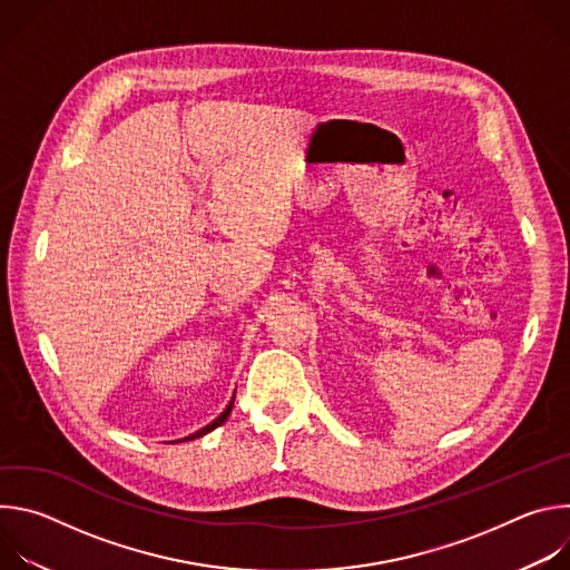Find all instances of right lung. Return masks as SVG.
Wrapping results in <instances>:
<instances>
[{
    "label": "right lung",
    "mask_w": 570,
    "mask_h": 570,
    "mask_svg": "<svg viewBox=\"0 0 570 570\" xmlns=\"http://www.w3.org/2000/svg\"><path fill=\"white\" fill-rule=\"evenodd\" d=\"M232 405H234V396H232V401H229V403H227V409H225V411H223V413H220V415H218V417H216V420H214V422H212V424H207V426H205V429H200V431H196V433H194V435H189V438H185V440H196V438H203V435H207V433H209V431H214V429H216V426H220V424H223V422H225V420H227V417H229V413H232Z\"/></svg>",
    "instance_id": "1"
}]
</instances>
